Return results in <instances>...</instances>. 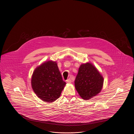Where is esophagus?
I'll return each instance as SVG.
<instances>
[{
	"mask_svg": "<svg viewBox=\"0 0 134 134\" xmlns=\"http://www.w3.org/2000/svg\"><path fill=\"white\" fill-rule=\"evenodd\" d=\"M66 82H67V83H71V82H72V81H71V80L70 79H68V80H67V81H66Z\"/></svg>",
	"mask_w": 134,
	"mask_h": 134,
	"instance_id": "obj_1",
	"label": "esophagus"
}]
</instances>
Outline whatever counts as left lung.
<instances>
[{
  "mask_svg": "<svg viewBox=\"0 0 134 134\" xmlns=\"http://www.w3.org/2000/svg\"><path fill=\"white\" fill-rule=\"evenodd\" d=\"M103 78L96 68L90 63L82 64L75 78V88L84 100L97 95L103 88Z\"/></svg>",
  "mask_w": 134,
  "mask_h": 134,
  "instance_id": "8db88e82",
  "label": "left lung"
}]
</instances>
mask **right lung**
<instances>
[{"label":"right lung","instance_id":"1","mask_svg":"<svg viewBox=\"0 0 134 134\" xmlns=\"http://www.w3.org/2000/svg\"><path fill=\"white\" fill-rule=\"evenodd\" d=\"M31 83L37 96L47 103L59 98L66 84L62 79L57 63L52 61L44 62L35 69Z\"/></svg>","mask_w":134,"mask_h":134}]
</instances>
